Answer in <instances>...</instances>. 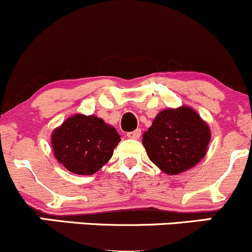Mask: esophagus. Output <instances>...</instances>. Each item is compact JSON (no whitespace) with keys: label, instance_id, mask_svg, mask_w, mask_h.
Returning <instances> with one entry per match:
<instances>
[{"label":"esophagus","instance_id":"esophagus-1","mask_svg":"<svg viewBox=\"0 0 252 252\" xmlns=\"http://www.w3.org/2000/svg\"><path fill=\"white\" fill-rule=\"evenodd\" d=\"M126 135H128V138H130V139H139L141 135V130L140 129H136V130L128 133Z\"/></svg>","mask_w":252,"mask_h":252}]
</instances>
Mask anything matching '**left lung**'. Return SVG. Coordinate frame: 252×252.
Here are the masks:
<instances>
[{
    "instance_id": "obj_1",
    "label": "left lung",
    "mask_w": 252,
    "mask_h": 252,
    "mask_svg": "<svg viewBox=\"0 0 252 252\" xmlns=\"http://www.w3.org/2000/svg\"><path fill=\"white\" fill-rule=\"evenodd\" d=\"M209 141L211 128L188 106L161 111L143 134L149 158L172 176L196 166L206 156Z\"/></svg>"
}]
</instances>
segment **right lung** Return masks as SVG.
I'll return each mask as SVG.
<instances>
[{
  "mask_svg": "<svg viewBox=\"0 0 252 252\" xmlns=\"http://www.w3.org/2000/svg\"><path fill=\"white\" fill-rule=\"evenodd\" d=\"M121 141L116 128L97 116L74 114L51 133L54 158L75 175H94Z\"/></svg>",
  "mask_w": 252,
  "mask_h": 252,
  "instance_id": "obj_1",
  "label": "right lung"
}]
</instances>
